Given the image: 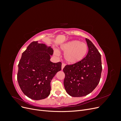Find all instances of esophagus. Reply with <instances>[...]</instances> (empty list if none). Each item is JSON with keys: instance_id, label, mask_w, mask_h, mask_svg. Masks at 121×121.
Returning <instances> with one entry per match:
<instances>
[{"instance_id": "1", "label": "esophagus", "mask_w": 121, "mask_h": 121, "mask_svg": "<svg viewBox=\"0 0 121 121\" xmlns=\"http://www.w3.org/2000/svg\"><path fill=\"white\" fill-rule=\"evenodd\" d=\"M65 67V64H64V63L62 64H61V69H63Z\"/></svg>"}]
</instances>
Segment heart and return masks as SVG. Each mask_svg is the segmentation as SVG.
<instances>
[{"mask_svg": "<svg viewBox=\"0 0 121 121\" xmlns=\"http://www.w3.org/2000/svg\"><path fill=\"white\" fill-rule=\"evenodd\" d=\"M60 48L64 52L65 60L69 65L79 63L85 57L88 52V46L87 44L79 40H72L64 43ZM54 54L56 56H59L58 50L55 51Z\"/></svg>", "mask_w": 121, "mask_h": 121, "instance_id": "obj_1", "label": "heart"}]
</instances>
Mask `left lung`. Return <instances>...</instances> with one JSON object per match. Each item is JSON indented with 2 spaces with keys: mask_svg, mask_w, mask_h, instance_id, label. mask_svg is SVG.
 I'll return each instance as SVG.
<instances>
[{
  "mask_svg": "<svg viewBox=\"0 0 121 121\" xmlns=\"http://www.w3.org/2000/svg\"><path fill=\"white\" fill-rule=\"evenodd\" d=\"M88 52L79 63L65 65L64 87L73 97H82L90 93L99 82L102 65L101 54L90 40L85 39Z\"/></svg>",
  "mask_w": 121,
  "mask_h": 121,
  "instance_id": "8db88e82",
  "label": "left lung"
}]
</instances>
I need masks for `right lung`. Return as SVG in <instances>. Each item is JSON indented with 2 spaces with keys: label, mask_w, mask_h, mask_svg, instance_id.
<instances>
[{
  "label": "right lung",
  "mask_w": 121,
  "mask_h": 121,
  "mask_svg": "<svg viewBox=\"0 0 121 121\" xmlns=\"http://www.w3.org/2000/svg\"><path fill=\"white\" fill-rule=\"evenodd\" d=\"M53 53L51 46L31 43L23 52L18 65L17 80L24 94L33 100H41L50 93V82L61 69V63L50 60Z\"/></svg>",
  "instance_id": "right-lung-1"
}]
</instances>
